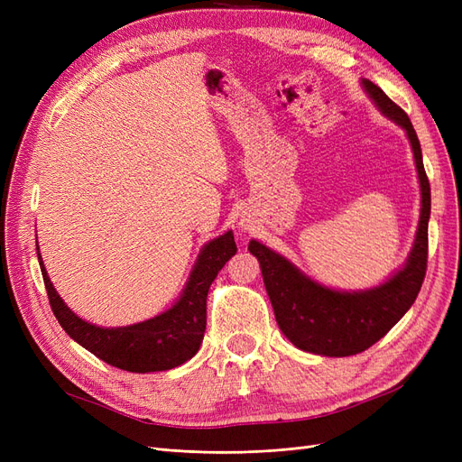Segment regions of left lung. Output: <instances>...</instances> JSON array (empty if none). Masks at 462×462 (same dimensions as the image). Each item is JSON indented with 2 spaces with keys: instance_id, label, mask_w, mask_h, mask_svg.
Masks as SVG:
<instances>
[{
  "instance_id": "obj_1",
  "label": "left lung",
  "mask_w": 462,
  "mask_h": 462,
  "mask_svg": "<svg viewBox=\"0 0 462 462\" xmlns=\"http://www.w3.org/2000/svg\"><path fill=\"white\" fill-rule=\"evenodd\" d=\"M362 87L382 114L407 133L420 180V221L411 254L387 282L366 291H335L304 275L295 263L258 241L248 250L262 268L265 291L273 306L277 326L300 351L321 356H351L380 341L407 314L420 292L428 263L430 180L424 171L422 150L409 116L387 94L362 79Z\"/></svg>"
}]
</instances>
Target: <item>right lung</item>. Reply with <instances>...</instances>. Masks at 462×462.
I'll use <instances>...</instances> for the list:
<instances>
[{
  "label": "right lung",
  "mask_w": 462,
  "mask_h": 462,
  "mask_svg": "<svg viewBox=\"0 0 462 462\" xmlns=\"http://www.w3.org/2000/svg\"><path fill=\"white\" fill-rule=\"evenodd\" d=\"M36 250L50 306L69 337L111 366L146 374L177 368L199 353L206 331V299L209 285L226 262L236 253V245L233 231L206 243L183 292L171 309L123 328H100L79 318L53 289L44 262H42L40 248L36 246Z\"/></svg>",
  "instance_id": "add662e5"
}]
</instances>
